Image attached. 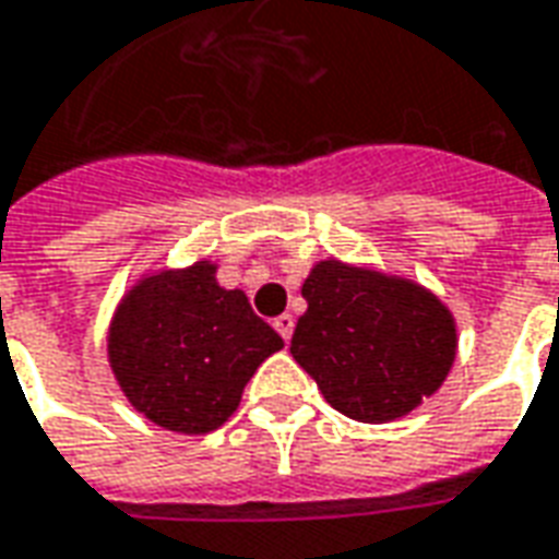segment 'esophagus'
Listing matches in <instances>:
<instances>
[{
  "label": "esophagus",
  "mask_w": 559,
  "mask_h": 559,
  "mask_svg": "<svg viewBox=\"0 0 559 559\" xmlns=\"http://www.w3.org/2000/svg\"><path fill=\"white\" fill-rule=\"evenodd\" d=\"M293 326H296V320H293V314H278V318H275V330H278V335H281V338H284V342H290Z\"/></svg>",
  "instance_id": "34e87169"
}]
</instances>
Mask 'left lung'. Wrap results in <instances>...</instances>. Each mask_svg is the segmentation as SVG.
Wrapping results in <instances>:
<instances>
[{
  "instance_id": "8db88e82",
  "label": "left lung",
  "mask_w": 559,
  "mask_h": 559,
  "mask_svg": "<svg viewBox=\"0 0 559 559\" xmlns=\"http://www.w3.org/2000/svg\"><path fill=\"white\" fill-rule=\"evenodd\" d=\"M302 296L308 311L296 323L290 354L335 412L388 424L442 388L454 366L456 326L420 284L323 260Z\"/></svg>"
}]
</instances>
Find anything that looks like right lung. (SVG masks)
Returning a JSON list of instances; mask_svg holds the SVG:
<instances>
[{
  "instance_id": "add662e5",
  "label": "right lung",
  "mask_w": 559,
  "mask_h": 559,
  "mask_svg": "<svg viewBox=\"0 0 559 559\" xmlns=\"http://www.w3.org/2000/svg\"><path fill=\"white\" fill-rule=\"evenodd\" d=\"M281 347L248 296L217 284L209 260L139 281L108 333V360L135 412L185 436L229 420L257 366Z\"/></svg>"
}]
</instances>
